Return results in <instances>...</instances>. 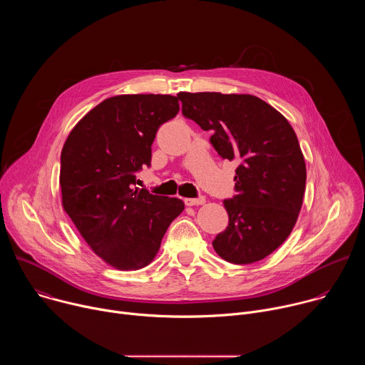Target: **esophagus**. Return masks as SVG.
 I'll return each mask as SVG.
<instances>
[{"mask_svg": "<svg viewBox=\"0 0 365 365\" xmlns=\"http://www.w3.org/2000/svg\"><path fill=\"white\" fill-rule=\"evenodd\" d=\"M206 200H205V197L202 196V197H196V199H193V197H186L185 199V203L187 205V206H199V205H203Z\"/></svg>", "mask_w": 365, "mask_h": 365, "instance_id": "34e87169", "label": "esophagus"}]
</instances>
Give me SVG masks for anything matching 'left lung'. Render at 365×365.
Returning <instances> with one entry per match:
<instances>
[{
    "label": "left lung",
    "instance_id": "left-lung-1",
    "mask_svg": "<svg viewBox=\"0 0 365 365\" xmlns=\"http://www.w3.org/2000/svg\"><path fill=\"white\" fill-rule=\"evenodd\" d=\"M182 114L235 160V195L224 200L228 227L212 245L234 264L266 258L290 235L306 187V165L294 130L266 101L250 93L179 92Z\"/></svg>",
    "mask_w": 365,
    "mask_h": 365
}]
</instances>
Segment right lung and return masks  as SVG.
Listing matches in <instances>:
<instances>
[{"label":"right lung","mask_w":365,"mask_h":365,"mask_svg":"<svg viewBox=\"0 0 365 365\" xmlns=\"http://www.w3.org/2000/svg\"><path fill=\"white\" fill-rule=\"evenodd\" d=\"M179 110L173 95L111 96L92 108L63 144V210L92 251L117 270L148 266L185 210L178 197L135 187V175L150 166L155 133Z\"/></svg>","instance_id":"1"}]
</instances>
